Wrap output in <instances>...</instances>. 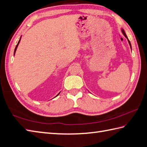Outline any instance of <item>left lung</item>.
<instances>
[{
  "label": "left lung",
  "mask_w": 147,
  "mask_h": 147,
  "mask_svg": "<svg viewBox=\"0 0 147 147\" xmlns=\"http://www.w3.org/2000/svg\"><path fill=\"white\" fill-rule=\"evenodd\" d=\"M121 32H122V33L123 34V35L125 36V37L126 38H127V39H128V43H129V46H130V47H131V43H130V42H129V40H128V37H127V35H126V34H125V31H124V30L123 29H121Z\"/></svg>",
  "instance_id": "1"
}]
</instances>
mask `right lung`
Segmentation results:
<instances>
[{"mask_svg":"<svg viewBox=\"0 0 147 147\" xmlns=\"http://www.w3.org/2000/svg\"><path fill=\"white\" fill-rule=\"evenodd\" d=\"M20 38H21V37H20ZM20 39H19V42H18V44H17L16 45V48H15V50H14V54H15V53H16V49H17V48H18V45H19V42H20ZM59 93L58 94H59ZM58 94L57 95V96H58Z\"/></svg>","mask_w":147,"mask_h":147,"instance_id":"add662e5","label":"right lung"}]
</instances>
